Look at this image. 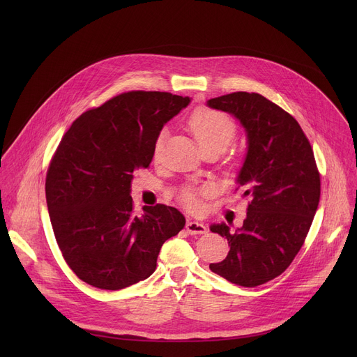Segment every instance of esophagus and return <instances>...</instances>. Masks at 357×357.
I'll list each match as a JSON object with an SVG mask.
<instances>
[{
	"instance_id": "1",
	"label": "esophagus",
	"mask_w": 357,
	"mask_h": 357,
	"mask_svg": "<svg viewBox=\"0 0 357 357\" xmlns=\"http://www.w3.org/2000/svg\"><path fill=\"white\" fill-rule=\"evenodd\" d=\"M186 231H188L190 234H204V233H207V227L204 226V222L191 220L186 222Z\"/></svg>"
}]
</instances>
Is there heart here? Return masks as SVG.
Returning <instances> with one entry per match:
<instances>
[{
	"mask_svg": "<svg viewBox=\"0 0 357 357\" xmlns=\"http://www.w3.org/2000/svg\"><path fill=\"white\" fill-rule=\"evenodd\" d=\"M190 130L202 152L217 150L218 153L226 150L236 133L234 123L227 116L210 108H199L194 112L190 119ZM160 147L162 137H159L155 144L156 155L159 153ZM181 199L188 208H195L198 205L197 197L191 191H183L181 194Z\"/></svg>",
	"mask_w": 357,
	"mask_h": 357,
	"instance_id": "obj_1",
	"label": "heart"
}]
</instances>
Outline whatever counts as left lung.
<instances>
[{
    "label": "left lung",
    "instance_id": "obj_1",
    "mask_svg": "<svg viewBox=\"0 0 357 357\" xmlns=\"http://www.w3.org/2000/svg\"><path fill=\"white\" fill-rule=\"evenodd\" d=\"M207 105L245 128L248 152L236 182L250 201L236 231L226 222L210 227L230 246L227 257L210 269L231 284L253 288L282 273L304 245L320 201V175L298 121L260 93L233 92Z\"/></svg>",
    "mask_w": 357,
    "mask_h": 357
}]
</instances>
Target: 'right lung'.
Masks as SVG:
<instances>
[{
	"mask_svg": "<svg viewBox=\"0 0 357 357\" xmlns=\"http://www.w3.org/2000/svg\"><path fill=\"white\" fill-rule=\"evenodd\" d=\"M190 97L131 91L75 120L46 176L53 233L69 268L84 282L119 291L152 275L163 243L185 226L174 207L133 213V172L147 167L163 126Z\"/></svg>",
	"mask_w": 357,
	"mask_h": 357,
	"instance_id": "1",
	"label": "right lung"
}]
</instances>
